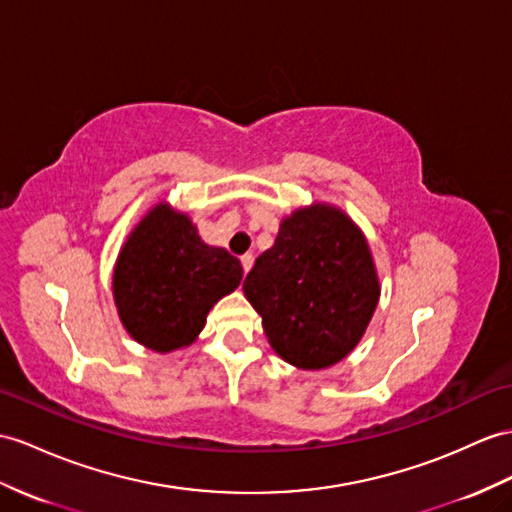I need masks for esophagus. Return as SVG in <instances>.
<instances>
[{
    "mask_svg": "<svg viewBox=\"0 0 512 512\" xmlns=\"http://www.w3.org/2000/svg\"><path fill=\"white\" fill-rule=\"evenodd\" d=\"M241 265H243V271L247 273L249 269H252V265H254V254H243L241 256Z\"/></svg>",
    "mask_w": 512,
    "mask_h": 512,
    "instance_id": "34e87169",
    "label": "esophagus"
}]
</instances>
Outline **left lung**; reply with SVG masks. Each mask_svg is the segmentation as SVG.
Instances as JSON below:
<instances>
[{
  "instance_id": "left-lung-1",
  "label": "left lung",
  "mask_w": 512,
  "mask_h": 512,
  "mask_svg": "<svg viewBox=\"0 0 512 512\" xmlns=\"http://www.w3.org/2000/svg\"><path fill=\"white\" fill-rule=\"evenodd\" d=\"M243 293L263 317L273 352L317 371L341 363L363 339L380 280L363 230L341 208L315 202L282 219Z\"/></svg>"
}]
</instances>
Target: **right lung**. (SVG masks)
<instances>
[{
    "mask_svg": "<svg viewBox=\"0 0 512 512\" xmlns=\"http://www.w3.org/2000/svg\"><path fill=\"white\" fill-rule=\"evenodd\" d=\"M241 278L239 258L204 243L189 215L158 202L119 249L112 297L132 339L169 354L197 339L210 308Z\"/></svg>",
    "mask_w": 512,
    "mask_h": 512,
    "instance_id": "obj_1",
    "label": "right lung"
}]
</instances>
